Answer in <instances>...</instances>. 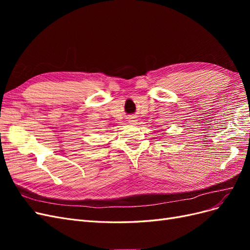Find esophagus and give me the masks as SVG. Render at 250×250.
Wrapping results in <instances>:
<instances>
[{
	"label": "esophagus",
	"instance_id": "esophagus-1",
	"mask_svg": "<svg viewBox=\"0 0 250 250\" xmlns=\"http://www.w3.org/2000/svg\"><path fill=\"white\" fill-rule=\"evenodd\" d=\"M128 122H129V124H135V122H137V119H135V117L131 116V117H129V120H128Z\"/></svg>",
	"mask_w": 250,
	"mask_h": 250
}]
</instances>
